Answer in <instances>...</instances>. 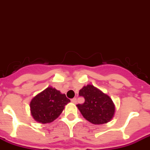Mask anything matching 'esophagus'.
<instances>
[{"label": "esophagus", "mask_w": 150, "mask_h": 150, "mask_svg": "<svg viewBox=\"0 0 150 150\" xmlns=\"http://www.w3.org/2000/svg\"><path fill=\"white\" fill-rule=\"evenodd\" d=\"M71 102L72 103H74V104H76V103H77V99H76L75 98H72V99H71Z\"/></svg>", "instance_id": "1"}]
</instances>
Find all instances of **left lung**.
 Wrapping results in <instances>:
<instances>
[{
  "label": "left lung",
  "instance_id": "left-lung-1",
  "mask_svg": "<svg viewBox=\"0 0 150 150\" xmlns=\"http://www.w3.org/2000/svg\"><path fill=\"white\" fill-rule=\"evenodd\" d=\"M79 96L85 98V103L77 107L83 117L95 125L109 122L115 113V105L109 96L92 85L84 86Z\"/></svg>",
  "mask_w": 150,
  "mask_h": 150
}]
</instances>
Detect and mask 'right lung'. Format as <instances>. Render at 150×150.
Masks as SVG:
<instances>
[{
	"label": "right lung",
	"mask_w": 150,
	"mask_h": 150,
	"mask_svg": "<svg viewBox=\"0 0 150 150\" xmlns=\"http://www.w3.org/2000/svg\"><path fill=\"white\" fill-rule=\"evenodd\" d=\"M70 102L65 95L54 88L47 87L32 98L30 103L31 113L35 121L50 123L62 112L64 105Z\"/></svg>",
	"instance_id": "1"
}]
</instances>
